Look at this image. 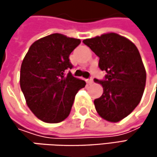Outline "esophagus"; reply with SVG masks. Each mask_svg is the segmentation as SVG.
<instances>
[{
    "mask_svg": "<svg viewBox=\"0 0 157 157\" xmlns=\"http://www.w3.org/2000/svg\"><path fill=\"white\" fill-rule=\"evenodd\" d=\"M86 82H87L88 83H93V82H94V80H93V78L87 79V80H86Z\"/></svg>",
    "mask_w": 157,
    "mask_h": 157,
    "instance_id": "esophagus-1",
    "label": "esophagus"
}]
</instances>
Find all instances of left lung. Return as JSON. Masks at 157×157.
<instances>
[{"instance_id":"8db88e82","label":"left lung","mask_w":157,"mask_h":157,"mask_svg":"<svg viewBox=\"0 0 157 157\" xmlns=\"http://www.w3.org/2000/svg\"><path fill=\"white\" fill-rule=\"evenodd\" d=\"M82 43L99 57V68L106 73L104 80L94 79L104 88L102 96L94 102L95 109L102 118L119 122L138 105L144 91L146 73L139 51L114 33Z\"/></svg>"}]
</instances>
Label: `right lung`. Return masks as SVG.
I'll return each mask as SVG.
<instances>
[{
    "label": "right lung",
    "instance_id": "right-lung-1",
    "mask_svg": "<svg viewBox=\"0 0 157 157\" xmlns=\"http://www.w3.org/2000/svg\"><path fill=\"white\" fill-rule=\"evenodd\" d=\"M79 39L52 33L34 42L21 66L20 84L31 111L45 123H60L70 113L75 94L86 82L66 70Z\"/></svg>",
    "mask_w": 157,
    "mask_h": 157
}]
</instances>
